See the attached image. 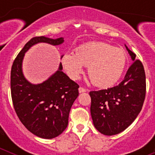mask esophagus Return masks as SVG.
<instances>
[{
	"label": "esophagus",
	"mask_w": 155,
	"mask_h": 155,
	"mask_svg": "<svg viewBox=\"0 0 155 155\" xmlns=\"http://www.w3.org/2000/svg\"><path fill=\"white\" fill-rule=\"evenodd\" d=\"M78 91L80 93H82V92H85V91H87V90L85 89V88H84V87H80L78 88Z\"/></svg>",
	"instance_id": "obj_1"
}]
</instances>
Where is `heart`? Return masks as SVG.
<instances>
[{
	"label": "heart",
	"instance_id": "heart-1",
	"mask_svg": "<svg viewBox=\"0 0 155 155\" xmlns=\"http://www.w3.org/2000/svg\"><path fill=\"white\" fill-rule=\"evenodd\" d=\"M127 64L124 50L104 42H92L79 46L76 53H67L62 57V64L68 76L79 78L84 66L87 74L97 87H108L119 81Z\"/></svg>",
	"mask_w": 155,
	"mask_h": 155
}]
</instances>
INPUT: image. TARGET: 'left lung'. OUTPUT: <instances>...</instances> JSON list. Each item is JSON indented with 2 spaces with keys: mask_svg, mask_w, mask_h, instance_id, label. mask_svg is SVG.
Returning a JSON list of instances; mask_svg holds the SVG:
<instances>
[{
  "mask_svg": "<svg viewBox=\"0 0 155 155\" xmlns=\"http://www.w3.org/2000/svg\"><path fill=\"white\" fill-rule=\"evenodd\" d=\"M132 61L124 81L108 89L90 91L91 115L94 127L106 136L125 130L137 117L146 94L143 66L125 45Z\"/></svg>",
  "mask_w": 155,
  "mask_h": 155,
  "instance_id": "8db88e82",
  "label": "left lung"
}]
</instances>
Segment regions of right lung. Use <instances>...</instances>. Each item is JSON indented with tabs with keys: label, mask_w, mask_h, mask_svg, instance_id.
<instances>
[{
	"label": "right lung",
	"mask_w": 155,
	"mask_h": 155,
	"mask_svg": "<svg viewBox=\"0 0 155 155\" xmlns=\"http://www.w3.org/2000/svg\"><path fill=\"white\" fill-rule=\"evenodd\" d=\"M64 42L63 37L55 39L34 37L18 54L11 71V92L16 114L27 130L43 139L56 137L67 128L70 110L78 96L79 86L63 72L61 63L47 80L31 84L23 74V59L25 53L37 43L59 46Z\"/></svg>",
	"instance_id": "add662e5"
}]
</instances>
